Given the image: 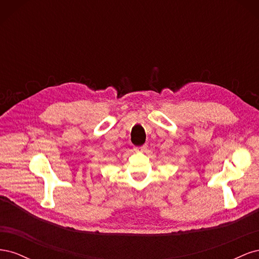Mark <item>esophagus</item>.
Returning a JSON list of instances; mask_svg holds the SVG:
<instances>
[{
  "label": "esophagus",
  "mask_w": 259,
  "mask_h": 259,
  "mask_svg": "<svg viewBox=\"0 0 259 259\" xmlns=\"http://www.w3.org/2000/svg\"><path fill=\"white\" fill-rule=\"evenodd\" d=\"M147 149V145H144V146H140V147H134V150L137 151V152H143L145 151Z\"/></svg>",
  "instance_id": "34e87169"
}]
</instances>
